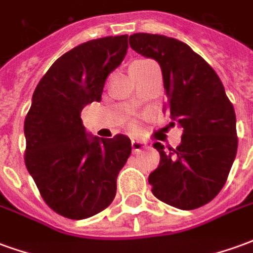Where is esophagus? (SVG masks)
I'll return each mask as SVG.
<instances>
[{
  "mask_svg": "<svg viewBox=\"0 0 253 253\" xmlns=\"http://www.w3.org/2000/svg\"><path fill=\"white\" fill-rule=\"evenodd\" d=\"M131 148L134 153H139V152H142L145 148H148V145H146L145 141H137V139H135V141H132L131 142Z\"/></svg>",
  "mask_w": 253,
  "mask_h": 253,
  "instance_id": "1",
  "label": "esophagus"
}]
</instances>
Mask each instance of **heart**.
Masks as SVG:
<instances>
[{
	"mask_svg": "<svg viewBox=\"0 0 253 253\" xmlns=\"http://www.w3.org/2000/svg\"><path fill=\"white\" fill-rule=\"evenodd\" d=\"M131 126H134V125H132V123H131Z\"/></svg>",
	"mask_w": 253,
	"mask_h": 253,
	"instance_id": "1",
	"label": "heart"
}]
</instances>
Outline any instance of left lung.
<instances>
[{"label": "left lung", "instance_id": "1", "mask_svg": "<svg viewBox=\"0 0 253 253\" xmlns=\"http://www.w3.org/2000/svg\"><path fill=\"white\" fill-rule=\"evenodd\" d=\"M130 47L161 66L164 110L183 127L176 149L153 145L160 164L149 175L153 195L181 210L212 201L226 183L237 153L236 114L221 80L188 44L164 35L134 34Z\"/></svg>", "mask_w": 253, "mask_h": 253}]
</instances>
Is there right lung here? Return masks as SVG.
Segmentation results:
<instances>
[{
    "label": "right lung",
    "mask_w": 253,
    "mask_h": 253,
    "mask_svg": "<svg viewBox=\"0 0 253 253\" xmlns=\"http://www.w3.org/2000/svg\"><path fill=\"white\" fill-rule=\"evenodd\" d=\"M127 35L93 39L63 54L38 84L25 116V167L43 201L70 219L103 211L131 154L130 138L86 135L81 111L101 100L105 80L123 61Z\"/></svg>",
    "instance_id": "obj_1"
}]
</instances>
